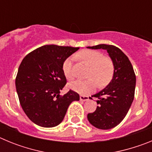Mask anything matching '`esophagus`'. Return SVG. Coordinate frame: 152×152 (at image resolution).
<instances>
[{"label":"esophagus","mask_w":152,"mask_h":152,"mask_svg":"<svg viewBox=\"0 0 152 152\" xmlns=\"http://www.w3.org/2000/svg\"><path fill=\"white\" fill-rule=\"evenodd\" d=\"M89 98H88V96H80V101H86V100H88Z\"/></svg>","instance_id":"1"}]
</instances>
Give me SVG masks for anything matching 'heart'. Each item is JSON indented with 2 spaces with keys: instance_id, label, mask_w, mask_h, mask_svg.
I'll return each instance as SVG.
<instances>
[{
  "instance_id": "obj_1",
  "label": "heart",
  "mask_w": 152,
  "mask_h": 152,
  "mask_svg": "<svg viewBox=\"0 0 152 152\" xmlns=\"http://www.w3.org/2000/svg\"><path fill=\"white\" fill-rule=\"evenodd\" d=\"M80 59L91 67L88 80H77L70 83L68 87L80 94H88L94 91L98 84L100 87L107 85L112 80L114 74L113 62L109 57L103 56L100 52L85 49L77 55ZM72 58H68L62 64L63 74L68 80L74 78L72 71Z\"/></svg>"
}]
</instances>
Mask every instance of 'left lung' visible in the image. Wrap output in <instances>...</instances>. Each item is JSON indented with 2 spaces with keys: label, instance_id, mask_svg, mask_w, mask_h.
Returning <instances> with one entry per match:
<instances>
[{
  "label": "left lung",
  "instance_id": "obj_1",
  "mask_svg": "<svg viewBox=\"0 0 152 152\" xmlns=\"http://www.w3.org/2000/svg\"><path fill=\"white\" fill-rule=\"evenodd\" d=\"M91 49H105L113 62L114 74L110 84L92 96L97 97L96 110L88 114L92 126L100 129H110L123 121L128 113L135 95V77L128 57L112 45L88 46ZM92 99V98H91Z\"/></svg>",
  "mask_w": 152,
  "mask_h": 152
}]
</instances>
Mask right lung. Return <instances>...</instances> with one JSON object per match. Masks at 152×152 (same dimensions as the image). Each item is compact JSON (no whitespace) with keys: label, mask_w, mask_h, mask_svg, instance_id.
<instances>
[{"label":"right lung","mask_w":152,"mask_h":152,"mask_svg":"<svg viewBox=\"0 0 152 152\" xmlns=\"http://www.w3.org/2000/svg\"><path fill=\"white\" fill-rule=\"evenodd\" d=\"M78 47L46 45L25 56L18 68L15 84L20 105L31 121L42 127H55L62 122L73 101L80 100L70 90L63 96L66 84L62 64Z\"/></svg>","instance_id":"right-lung-1"}]
</instances>
